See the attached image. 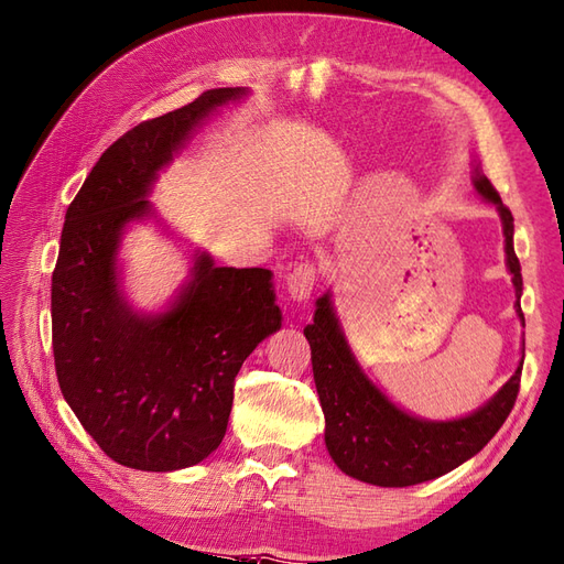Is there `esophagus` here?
<instances>
[{"label":"esophagus","instance_id":"1","mask_svg":"<svg viewBox=\"0 0 564 564\" xmlns=\"http://www.w3.org/2000/svg\"><path fill=\"white\" fill-rule=\"evenodd\" d=\"M314 281H316L314 264H297L285 279L288 295H291L295 302L307 300L314 291Z\"/></svg>","mask_w":564,"mask_h":564}]
</instances>
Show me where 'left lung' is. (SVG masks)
Instances as JSON below:
<instances>
[{"label": "left lung", "instance_id": "left-lung-1", "mask_svg": "<svg viewBox=\"0 0 564 564\" xmlns=\"http://www.w3.org/2000/svg\"><path fill=\"white\" fill-rule=\"evenodd\" d=\"M471 183L481 199L498 209L505 236V264L512 273L517 297L514 312L524 324L522 305H519L524 283L522 267L514 254V219L476 159ZM305 338L312 348V371L326 420L324 441L330 459L352 479L383 488L438 479L479 453L508 420L524 365L522 348L519 367L494 398L457 420L436 422L398 408L367 377L343 334L330 291L316 300L314 322L305 326Z\"/></svg>", "mask_w": 564, "mask_h": 564}]
</instances>
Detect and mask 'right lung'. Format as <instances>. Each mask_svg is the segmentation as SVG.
Here are the masks:
<instances>
[{
  "mask_svg": "<svg viewBox=\"0 0 564 564\" xmlns=\"http://www.w3.org/2000/svg\"><path fill=\"white\" fill-rule=\"evenodd\" d=\"M248 97L216 88L144 121L99 156L66 209L52 273V348L68 408L123 467L176 471L226 436L234 381L248 355L281 328L269 269L216 267L191 254V273L162 312L123 293L126 228L156 219L148 199L173 156L216 109Z\"/></svg>",
  "mask_w": 564,
  "mask_h": 564,
  "instance_id": "right-lung-1",
  "label": "right lung"
}]
</instances>
